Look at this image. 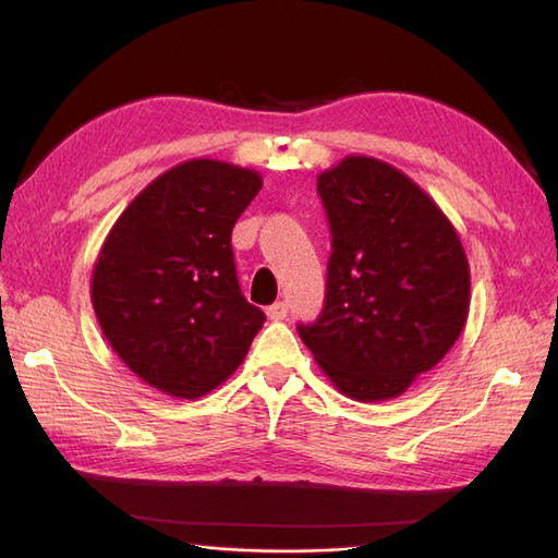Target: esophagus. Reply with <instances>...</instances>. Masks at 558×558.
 <instances>
[{
    "instance_id": "obj_1",
    "label": "esophagus",
    "mask_w": 558,
    "mask_h": 558,
    "mask_svg": "<svg viewBox=\"0 0 558 558\" xmlns=\"http://www.w3.org/2000/svg\"><path fill=\"white\" fill-rule=\"evenodd\" d=\"M266 314H268L270 322H282V318L288 316V304H286V302H276V304H270L268 310H266Z\"/></svg>"
}]
</instances>
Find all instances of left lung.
<instances>
[{"label":"left lung","mask_w":558,"mask_h":558,"mask_svg":"<svg viewBox=\"0 0 558 558\" xmlns=\"http://www.w3.org/2000/svg\"><path fill=\"white\" fill-rule=\"evenodd\" d=\"M318 194L333 254L324 312L300 338L342 396L398 398L465 328V248L436 201L378 158L345 156L318 174Z\"/></svg>","instance_id":"left-lung-1"}]
</instances>
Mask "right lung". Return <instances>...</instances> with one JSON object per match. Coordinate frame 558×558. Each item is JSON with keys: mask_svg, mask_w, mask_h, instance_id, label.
<instances>
[{"mask_svg": "<svg viewBox=\"0 0 558 558\" xmlns=\"http://www.w3.org/2000/svg\"><path fill=\"white\" fill-rule=\"evenodd\" d=\"M264 186L252 168L192 158L141 189L90 276L96 318L129 369L196 400L240 369L266 316L236 286L232 228Z\"/></svg>", "mask_w": 558, "mask_h": 558, "instance_id": "1", "label": "right lung"}]
</instances>
